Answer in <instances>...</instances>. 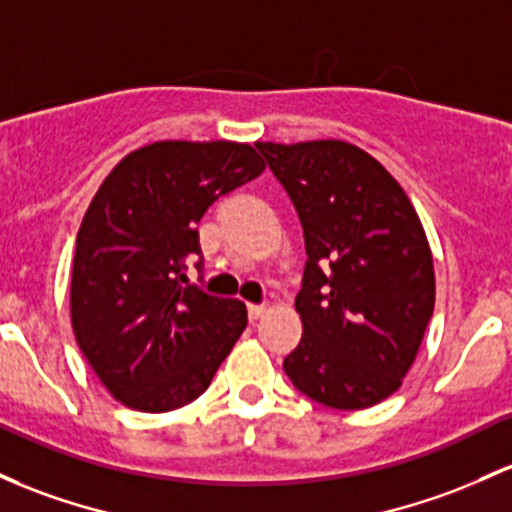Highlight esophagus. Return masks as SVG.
<instances>
[{
  "mask_svg": "<svg viewBox=\"0 0 512 512\" xmlns=\"http://www.w3.org/2000/svg\"><path fill=\"white\" fill-rule=\"evenodd\" d=\"M265 313L267 306H262V303H250V306H247V318L250 320H260Z\"/></svg>",
  "mask_w": 512,
  "mask_h": 512,
  "instance_id": "obj_1",
  "label": "esophagus"
}]
</instances>
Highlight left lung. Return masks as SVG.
<instances>
[{
    "label": "left lung",
    "instance_id": "left-lung-1",
    "mask_svg": "<svg viewBox=\"0 0 512 512\" xmlns=\"http://www.w3.org/2000/svg\"><path fill=\"white\" fill-rule=\"evenodd\" d=\"M303 228L296 311L301 342L284 359L311 401L359 411L411 369L435 308V272L411 199L372 155L342 140L255 143Z\"/></svg>",
    "mask_w": 512,
    "mask_h": 512
}]
</instances>
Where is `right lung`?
Listing matches in <instances>:
<instances>
[{
    "mask_svg": "<svg viewBox=\"0 0 512 512\" xmlns=\"http://www.w3.org/2000/svg\"><path fill=\"white\" fill-rule=\"evenodd\" d=\"M265 170L230 140H160L133 150L101 182L77 233L70 313L82 355L123 406L182 408L209 389L247 325L245 303L189 284L196 223Z\"/></svg>",
    "mask_w": 512,
    "mask_h": 512,
    "instance_id": "1",
    "label": "right lung"
}]
</instances>
